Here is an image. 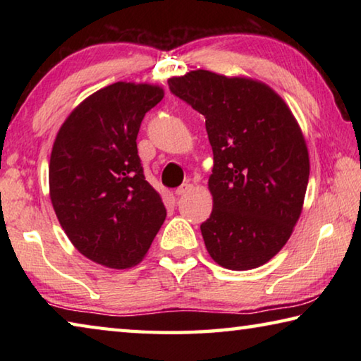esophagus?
Segmentation results:
<instances>
[{"mask_svg":"<svg viewBox=\"0 0 361 361\" xmlns=\"http://www.w3.org/2000/svg\"><path fill=\"white\" fill-rule=\"evenodd\" d=\"M192 189H194L192 185H189V183H185V185H181L180 188H176L175 194H176V195H185V194H188V192H191Z\"/></svg>","mask_w":361,"mask_h":361,"instance_id":"esophagus-1","label":"esophagus"}]
</instances>
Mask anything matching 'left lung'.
<instances>
[{"instance_id":"left-lung-1","label":"left lung","mask_w":361,"mask_h":361,"mask_svg":"<svg viewBox=\"0 0 361 361\" xmlns=\"http://www.w3.org/2000/svg\"><path fill=\"white\" fill-rule=\"evenodd\" d=\"M169 85L204 114L213 149V210L200 224L207 252L231 271L266 264L288 242L307 189L309 151L296 118L253 78L194 70Z\"/></svg>"}]
</instances>
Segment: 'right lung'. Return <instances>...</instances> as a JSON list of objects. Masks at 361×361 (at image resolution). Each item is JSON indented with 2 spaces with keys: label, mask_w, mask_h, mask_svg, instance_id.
Listing matches in <instances>:
<instances>
[{
  "label": "right lung",
  "mask_w": 361,
  "mask_h": 361,
  "mask_svg": "<svg viewBox=\"0 0 361 361\" xmlns=\"http://www.w3.org/2000/svg\"><path fill=\"white\" fill-rule=\"evenodd\" d=\"M162 99L156 84H109L79 103L54 140V212L78 252L97 264L137 266L167 216L137 149L140 124Z\"/></svg>",
  "instance_id": "add662e5"
}]
</instances>
